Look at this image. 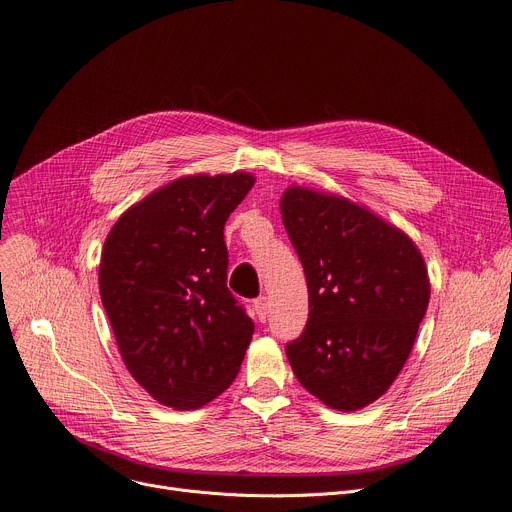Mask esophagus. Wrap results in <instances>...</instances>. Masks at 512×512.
Instances as JSON below:
<instances>
[{
  "label": "esophagus",
  "instance_id": "esophagus-1",
  "mask_svg": "<svg viewBox=\"0 0 512 512\" xmlns=\"http://www.w3.org/2000/svg\"><path fill=\"white\" fill-rule=\"evenodd\" d=\"M268 309H270V303H268V299H266V297H258V299H254V311H256V316H258V320H260V322H266V318H268Z\"/></svg>",
  "mask_w": 512,
  "mask_h": 512
}]
</instances>
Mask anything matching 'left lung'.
Returning a JSON list of instances; mask_svg holds the SVG:
<instances>
[{
  "label": "left lung",
  "instance_id": "left-lung-1",
  "mask_svg": "<svg viewBox=\"0 0 512 512\" xmlns=\"http://www.w3.org/2000/svg\"><path fill=\"white\" fill-rule=\"evenodd\" d=\"M303 264L309 318L287 357L326 406L359 410L381 398L410 357L430 283L404 231L342 196L291 186L281 199Z\"/></svg>",
  "mask_w": 512,
  "mask_h": 512
}]
</instances>
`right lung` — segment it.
<instances>
[{"mask_svg": "<svg viewBox=\"0 0 512 512\" xmlns=\"http://www.w3.org/2000/svg\"><path fill=\"white\" fill-rule=\"evenodd\" d=\"M254 176L196 174L157 188L108 233L100 297L129 373L160 404L194 410L238 375L254 322L227 289L223 227Z\"/></svg>", "mask_w": 512, "mask_h": 512, "instance_id": "obj_1", "label": "right lung"}]
</instances>
